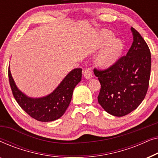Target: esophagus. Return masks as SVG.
Returning <instances> with one entry per match:
<instances>
[{
	"instance_id": "1",
	"label": "esophagus",
	"mask_w": 158,
	"mask_h": 158,
	"mask_svg": "<svg viewBox=\"0 0 158 158\" xmlns=\"http://www.w3.org/2000/svg\"><path fill=\"white\" fill-rule=\"evenodd\" d=\"M83 75H84V77H85L86 79H90V78H91V77H93L92 72L88 68H86L85 70H84V71H83Z\"/></svg>"
}]
</instances>
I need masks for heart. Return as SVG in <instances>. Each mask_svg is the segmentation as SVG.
<instances>
[{
  "mask_svg": "<svg viewBox=\"0 0 158 158\" xmlns=\"http://www.w3.org/2000/svg\"><path fill=\"white\" fill-rule=\"evenodd\" d=\"M112 32L103 30L99 34V42L101 46L110 42L103 47L98 55V62L102 66L111 65L118 59L122 50V44L119 40H114Z\"/></svg>",
  "mask_w": 158,
  "mask_h": 158,
  "instance_id": "1",
  "label": "heart"
}]
</instances>
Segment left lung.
I'll list each match as a JSON object with an SVG mask.
<instances>
[{
  "label": "left lung",
  "mask_w": 158,
  "mask_h": 158,
  "mask_svg": "<svg viewBox=\"0 0 158 158\" xmlns=\"http://www.w3.org/2000/svg\"><path fill=\"white\" fill-rule=\"evenodd\" d=\"M131 30L134 41L127 55L105 70H94L101 83L99 104L116 116L127 115L139 106L146 96L150 82V49L139 32L133 27Z\"/></svg>",
  "instance_id": "obj_1"
}]
</instances>
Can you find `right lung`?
<instances>
[{
    "instance_id": "1",
    "label": "right lung",
    "mask_w": 158,
    "mask_h": 158,
    "mask_svg": "<svg viewBox=\"0 0 158 158\" xmlns=\"http://www.w3.org/2000/svg\"><path fill=\"white\" fill-rule=\"evenodd\" d=\"M81 77L82 69H74L52 94L42 98H32L18 89L8 70L10 86L17 103L31 117L44 122L55 121L63 115L71 101L73 90Z\"/></svg>"
}]
</instances>
